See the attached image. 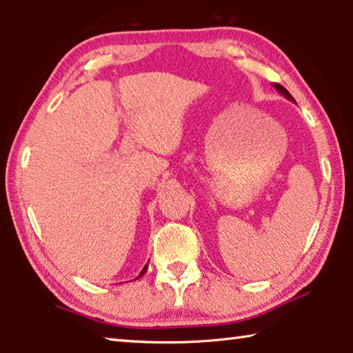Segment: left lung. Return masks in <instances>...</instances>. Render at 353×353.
<instances>
[{
	"label": "left lung",
	"mask_w": 353,
	"mask_h": 353,
	"mask_svg": "<svg viewBox=\"0 0 353 353\" xmlns=\"http://www.w3.org/2000/svg\"><path fill=\"white\" fill-rule=\"evenodd\" d=\"M274 87H276V88H277V92H279V93H282V94H283V97H285L286 99H290V101H292V103H294V98H292V97H291V94H290V92H288V90H286V88H285V87H282V85H280V83H274Z\"/></svg>",
	"instance_id": "left-lung-1"
}]
</instances>
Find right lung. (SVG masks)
<instances>
[{
	"instance_id": "1",
	"label": "right lung",
	"mask_w": 353,
	"mask_h": 353,
	"mask_svg": "<svg viewBox=\"0 0 353 353\" xmlns=\"http://www.w3.org/2000/svg\"><path fill=\"white\" fill-rule=\"evenodd\" d=\"M149 261V260H148ZM146 270H148V265H145V268H143V270H141V272L139 274V277H137V279H140L141 276H143V274H145L146 272Z\"/></svg>"
}]
</instances>
